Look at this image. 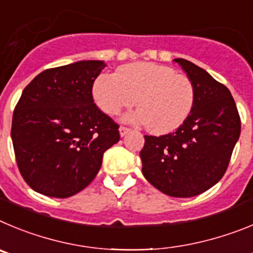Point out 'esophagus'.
Listing matches in <instances>:
<instances>
[{"label":"esophagus","mask_w":253,"mask_h":253,"mask_svg":"<svg viewBox=\"0 0 253 253\" xmlns=\"http://www.w3.org/2000/svg\"><path fill=\"white\" fill-rule=\"evenodd\" d=\"M129 131H131V128H128V127H125V126L120 127V135H121V137L126 136Z\"/></svg>","instance_id":"esophagus-1"}]
</instances>
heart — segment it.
Wrapping results in <instances>:
<instances>
[{"label":"heart","mask_w":253,"mask_h":253,"mask_svg":"<svg viewBox=\"0 0 253 253\" xmlns=\"http://www.w3.org/2000/svg\"><path fill=\"white\" fill-rule=\"evenodd\" d=\"M93 97L104 113L116 116L135 103L138 110L126 117L132 124H146L149 131L164 135L177 129L194 107L190 79L166 65L133 63L116 74L104 73L94 81Z\"/></svg>","instance_id":"b5f03b06"}]
</instances>
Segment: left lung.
<instances>
[{
    "label": "left lung",
    "instance_id": "1",
    "mask_svg": "<svg viewBox=\"0 0 253 253\" xmlns=\"http://www.w3.org/2000/svg\"><path fill=\"white\" fill-rule=\"evenodd\" d=\"M174 61L194 85V107L175 132L145 136L140 158L151 185L170 197L190 198L222 179L240 138L241 118L226 85L192 61Z\"/></svg>",
    "mask_w": 253,
    "mask_h": 253
}]
</instances>
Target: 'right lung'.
<instances>
[{"instance_id": "right-lung-1", "label": "right lung", "mask_w": 253, "mask_h": 253, "mask_svg": "<svg viewBox=\"0 0 253 253\" xmlns=\"http://www.w3.org/2000/svg\"><path fill=\"white\" fill-rule=\"evenodd\" d=\"M106 64L82 60L42 72L22 90L11 127L16 163L40 194L68 198L89 185L118 125L94 104L93 83Z\"/></svg>"}]
</instances>
